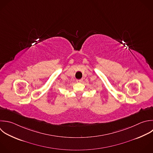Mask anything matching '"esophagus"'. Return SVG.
I'll return each mask as SVG.
<instances>
[{
    "instance_id": "obj_1",
    "label": "esophagus",
    "mask_w": 153,
    "mask_h": 153,
    "mask_svg": "<svg viewBox=\"0 0 153 153\" xmlns=\"http://www.w3.org/2000/svg\"><path fill=\"white\" fill-rule=\"evenodd\" d=\"M76 82H82V79H76Z\"/></svg>"
}]
</instances>
